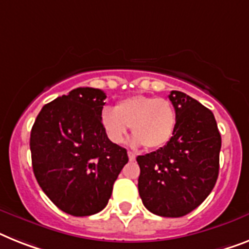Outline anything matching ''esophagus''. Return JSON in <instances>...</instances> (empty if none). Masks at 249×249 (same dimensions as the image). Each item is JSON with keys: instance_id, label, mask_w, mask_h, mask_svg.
I'll use <instances>...</instances> for the list:
<instances>
[{"instance_id": "1", "label": "esophagus", "mask_w": 249, "mask_h": 249, "mask_svg": "<svg viewBox=\"0 0 249 249\" xmlns=\"http://www.w3.org/2000/svg\"><path fill=\"white\" fill-rule=\"evenodd\" d=\"M128 159H129V161H135V159H136V155H135L132 151H128Z\"/></svg>"}]
</instances>
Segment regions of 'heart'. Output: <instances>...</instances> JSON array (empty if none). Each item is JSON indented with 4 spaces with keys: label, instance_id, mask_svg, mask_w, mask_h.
Returning <instances> with one entry per match:
<instances>
[{
    "label": "heart",
    "instance_id": "heart-1",
    "mask_svg": "<svg viewBox=\"0 0 249 249\" xmlns=\"http://www.w3.org/2000/svg\"><path fill=\"white\" fill-rule=\"evenodd\" d=\"M102 124L112 142H123L131 127L133 145L155 150L165 146L173 137L177 113L169 100L135 95L121 100L116 108L103 110Z\"/></svg>",
    "mask_w": 249,
    "mask_h": 249
}]
</instances>
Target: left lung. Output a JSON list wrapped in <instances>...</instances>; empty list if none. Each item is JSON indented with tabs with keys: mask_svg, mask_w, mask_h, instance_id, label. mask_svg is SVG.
<instances>
[{
	"mask_svg": "<svg viewBox=\"0 0 249 249\" xmlns=\"http://www.w3.org/2000/svg\"><path fill=\"white\" fill-rule=\"evenodd\" d=\"M169 100L176 131L165 146L137 157L139 194L155 215L179 217L200 206L216 183L221 136L213 112L196 99L173 90Z\"/></svg>",
	"mask_w": 249,
	"mask_h": 249,
	"instance_id": "left-lung-1",
	"label": "left lung"
}]
</instances>
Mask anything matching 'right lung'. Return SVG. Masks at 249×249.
Here are the masks:
<instances>
[{
  "label": "right lung",
  "instance_id": "obj_1",
  "mask_svg": "<svg viewBox=\"0 0 249 249\" xmlns=\"http://www.w3.org/2000/svg\"><path fill=\"white\" fill-rule=\"evenodd\" d=\"M106 92L77 88L39 112L30 133L33 172L43 192L63 213L89 216L102 211L128 161L102 124Z\"/></svg>",
  "mask_w": 249,
  "mask_h": 249
}]
</instances>
